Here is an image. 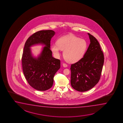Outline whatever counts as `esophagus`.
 I'll return each mask as SVG.
<instances>
[{
  "label": "esophagus",
  "instance_id": "esophagus-1",
  "mask_svg": "<svg viewBox=\"0 0 123 123\" xmlns=\"http://www.w3.org/2000/svg\"><path fill=\"white\" fill-rule=\"evenodd\" d=\"M62 65L65 68L67 67L68 66L67 65V64H66L65 63H63Z\"/></svg>",
  "mask_w": 123,
  "mask_h": 123
}]
</instances>
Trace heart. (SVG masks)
<instances>
[{
    "label": "heart",
    "instance_id": "b5f03b06",
    "mask_svg": "<svg viewBox=\"0 0 123 123\" xmlns=\"http://www.w3.org/2000/svg\"><path fill=\"white\" fill-rule=\"evenodd\" d=\"M87 43L83 39L72 34L61 37L57 41V44L54 43L51 50L54 56L58 58L61 50H64L63 56L68 62L74 63L80 60L84 55Z\"/></svg>",
    "mask_w": 123,
    "mask_h": 123
}]
</instances>
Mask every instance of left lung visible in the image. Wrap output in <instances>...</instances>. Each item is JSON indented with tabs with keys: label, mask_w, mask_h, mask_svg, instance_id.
Wrapping results in <instances>:
<instances>
[{
	"label": "left lung",
	"mask_w": 123,
	"mask_h": 123,
	"mask_svg": "<svg viewBox=\"0 0 123 123\" xmlns=\"http://www.w3.org/2000/svg\"><path fill=\"white\" fill-rule=\"evenodd\" d=\"M90 43L83 57L71 65V84L80 92L91 89L98 82L104 63V55L96 39L88 33Z\"/></svg>",
	"instance_id": "obj_1"
}]
</instances>
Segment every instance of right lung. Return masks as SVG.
Listing matches in <instances>:
<instances>
[{
  "instance_id": "1",
  "label": "right lung",
  "mask_w": 123,
  "mask_h": 123,
  "mask_svg": "<svg viewBox=\"0 0 123 123\" xmlns=\"http://www.w3.org/2000/svg\"><path fill=\"white\" fill-rule=\"evenodd\" d=\"M55 34L52 30L40 31L30 37L25 43L22 58L24 76L34 89L45 91L52 86L54 77L60 68V61L52 57L51 40ZM44 46L37 57L31 52V47Z\"/></svg>"
}]
</instances>
